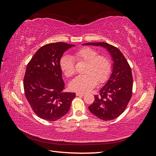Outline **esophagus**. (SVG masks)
Masks as SVG:
<instances>
[{"mask_svg": "<svg viewBox=\"0 0 156 156\" xmlns=\"http://www.w3.org/2000/svg\"><path fill=\"white\" fill-rule=\"evenodd\" d=\"M84 95V93H81V92H77L76 93L77 96H83Z\"/></svg>", "mask_w": 156, "mask_h": 156, "instance_id": "34e87169", "label": "esophagus"}]
</instances>
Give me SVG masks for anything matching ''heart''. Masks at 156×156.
<instances>
[{"label": "heart", "instance_id": "obj_1", "mask_svg": "<svg viewBox=\"0 0 156 156\" xmlns=\"http://www.w3.org/2000/svg\"><path fill=\"white\" fill-rule=\"evenodd\" d=\"M85 62L87 65L84 73H86L75 77L69 83L72 90L87 92L99 83H104L111 73L112 65L110 59L105 55H98V52L93 48L85 47L75 51L72 57L64 55L60 60V67L66 76L70 77L75 73L74 60Z\"/></svg>", "mask_w": 156, "mask_h": 156}]
</instances>
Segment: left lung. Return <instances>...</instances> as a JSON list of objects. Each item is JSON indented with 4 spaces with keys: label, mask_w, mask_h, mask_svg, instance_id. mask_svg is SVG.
<instances>
[{
    "label": "left lung",
    "mask_w": 156,
    "mask_h": 156,
    "mask_svg": "<svg viewBox=\"0 0 156 156\" xmlns=\"http://www.w3.org/2000/svg\"><path fill=\"white\" fill-rule=\"evenodd\" d=\"M84 45L102 46L110 52L114 60L109 80L94 96V101L88 107L93 115L102 120H112L123 113L133 93V76L130 66L122 52L105 42L87 43Z\"/></svg>",
    "instance_id": "left-lung-1"
}]
</instances>
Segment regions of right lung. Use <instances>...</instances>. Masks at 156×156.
Returning <instances> with one entry per match:
<instances>
[{"instance_id":"add662e5","label":"right lung","mask_w":156,"mask_h":156,"mask_svg":"<svg viewBox=\"0 0 156 156\" xmlns=\"http://www.w3.org/2000/svg\"><path fill=\"white\" fill-rule=\"evenodd\" d=\"M74 45L64 42L42 46L28 63L23 81L25 95L40 119L56 121L69 111L75 92H65L60 60Z\"/></svg>"}]
</instances>
